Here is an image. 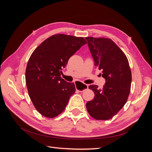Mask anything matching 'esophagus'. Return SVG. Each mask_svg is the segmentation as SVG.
<instances>
[{"mask_svg": "<svg viewBox=\"0 0 152 152\" xmlns=\"http://www.w3.org/2000/svg\"><path fill=\"white\" fill-rule=\"evenodd\" d=\"M75 84L76 89L79 92H82L84 90L88 89V85L82 83L80 82H75Z\"/></svg>", "mask_w": 152, "mask_h": 152, "instance_id": "1", "label": "esophagus"}]
</instances>
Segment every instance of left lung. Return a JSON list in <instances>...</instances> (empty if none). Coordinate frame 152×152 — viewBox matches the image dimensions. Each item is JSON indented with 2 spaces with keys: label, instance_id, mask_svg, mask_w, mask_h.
Listing matches in <instances>:
<instances>
[{
  "label": "left lung",
  "instance_id": "8db88e82",
  "mask_svg": "<svg viewBox=\"0 0 152 152\" xmlns=\"http://www.w3.org/2000/svg\"><path fill=\"white\" fill-rule=\"evenodd\" d=\"M95 66L102 71L106 82L102 89L91 85L95 94L86 103L90 115L96 120L113 117L127 102L131 91L132 75L127 56L113 41L107 38L86 37Z\"/></svg>",
  "mask_w": 152,
  "mask_h": 152
}]
</instances>
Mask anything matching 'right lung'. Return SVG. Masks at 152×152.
Listing matches in <instances>:
<instances>
[{
	"mask_svg": "<svg viewBox=\"0 0 152 152\" xmlns=\"http://www.w3.org/2000/svg\"><path fill=\"white\" fill-rule=\"evenodd\" d=\"M86 43L83 37L56 34L43 41L31 54L26 84L32 103L42 115L54 118L65 110L75 86L62 79L61 70Z\"/></svg>",
	"mask_w": 152,
	"mask_h": 152,
	"instance_id": "1",
	"label": "right lung"
}]
</instances>
